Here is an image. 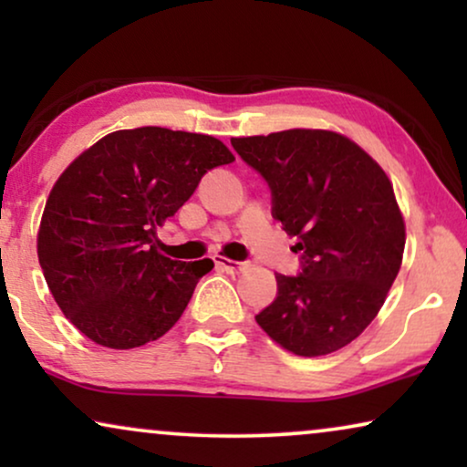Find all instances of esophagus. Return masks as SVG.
I'll return each mask as SVG.
<instances>
[{
    "label": "esophagus",
    "mask_w": 467,
    "mask_h": 467,
    "mask_svg": "<svg viewBox=\"0 0 467 467\" xmlns=\"http://www.w3.org/2000/svg\"><path fill=\"white\" fill-rule=\"evenodd\" d=\"M214 264L223 267L225 272H232V274L242 272V270H246V267H248V261H234V259H227V257H216Z\"/></svg>",
    "instance_id": "obj_1"
}]
</instances>
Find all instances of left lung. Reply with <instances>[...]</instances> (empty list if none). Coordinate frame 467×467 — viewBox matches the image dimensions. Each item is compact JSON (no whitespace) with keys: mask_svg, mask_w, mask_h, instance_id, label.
<instances>
[{"mask_svg":"<svg viewBox=\"0 0 467 467\" xmlns=\"http://www.w3.org/2000/svg\"><path fill=\"white\" fill-rule=\"evenodd\" d=\"M272 189V214L302 251L299 276L276 274L278 296L254 321L278 347L321 357L374 321L401 267L406 225L385 170L327 130L232 138Z\"/></svg>","mask_w":467,"mask_h":467,"instance_id":"obj_1","label":"left lung"}]
</instances>
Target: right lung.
Masks as SVG:
<instances>
[{"label": "right lung", "mask_w": 467, "mask_h": 467, "mask_svg": "<svg viewBox=\"0 0 467 467\" xmlns=\"http://www.w3.org/2000/svg\"><path fill=\"white\" fill-rule=\"evenodd\" d=\"M203 133L112 131L57 178L37 229V259L57 306L88 340L127 350L174 327L213 259L174 261L157 229L202 176L234 161Z\"/></svg>", "instance_id": "add662e5"}]
</instances>
